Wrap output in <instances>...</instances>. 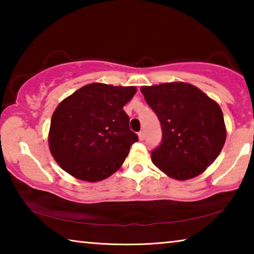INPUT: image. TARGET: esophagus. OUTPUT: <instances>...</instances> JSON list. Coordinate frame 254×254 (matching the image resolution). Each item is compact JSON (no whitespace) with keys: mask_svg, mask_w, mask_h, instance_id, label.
I'll list each match as a JSON object with an SVG mask.
<instances>
[{"mask_svg":"<svg viewBox=\"0 0 254 254\" xmlns=\"http://www.w3.org/2000/svg\"><path fill=\"white\" fill-rule=\"evenodd\" d=\"M137 135H139V139H140L141 141H143V140L145 139V133H144V131H140L139 134H137Z\"/></svg>","mask_w":254,"mask_h":254,"instance_id":"obj_1","label":"esophagus"}]
</instances>
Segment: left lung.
<instances>
[{"label": "left lung", "instance_id": "left-lung-1", "mask_svg": "<svg viewBox=\"0 0 254 254\" xmlns=\"http://www.w3.org/2000/svg\"><path fill=\"white\" fill-rule=\"evenodd\" d=\"M141 93L160 121L162 140L152 162L171 178H194L214 162L225 143L221 107L186 83L143 86Z\"/></svg>", "mask_w": 254, "mask_h": 254}]
</instances>
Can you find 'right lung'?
<instances>
[{
  "instance_id": "add662e5",
  "label": "right lung",
  "mask_w": 254,
  "mask_h": 254,
  "mask_svg": "<svg viewBox=\"0 0 254 254\" xmlns=\"http://www.w3.org/2000/svg\"><path fill=\"white\" fill-rule=\"evenodd\" d=\"M135 92L133 86L94 83L60 103L51 118L49 148L66 173L94 183L122 166L139 140L123 110Z\"/></svg>"
}]
</instances>
